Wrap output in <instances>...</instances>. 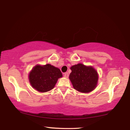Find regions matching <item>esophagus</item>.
<instances>
[{
  "label": "esophagus",
  "mask_w": 130,
  "mask_h": 130,
  "mask_svg": "<svg viewBox=\"0 0 130 130\" xmlns=\"http://www.w3.org/2000/svg\"><path fill=\"white\" fill-rule=\"evenodd\" d=\"M63 76H64V77L65 78H68V76H69V74H68V72H66V73H65L64 74H63Z\"/></svg>",
  "instance_id": "esophagus-1"
}]
</instances>
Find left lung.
Wrapping results in <instances>:
<instances>
[{
  "mask_svg": "<svg viewBox=\"0 0 130 130\" xmlns=\"http://www.w3.org/2000/svg\"><path fill=\"white\" fill-rule=\"evenodd\" d=\"M70 69L72 72L69 77L74 89L81 93H87L96 88L99 74L93 67L80 63L72 66Z\"/></svg>",
  "mask_w": 130,
  "mask_h": 130,
  "instance_id": "1",
  "label": "left lung"
}]
</instances>
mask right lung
Returning a JSON list of instances; mask_svg holds the SVG:
<instances>
[{
  "label": "right lung",
  "instance_id": "obj_1",
  "mask_svg": "<svg viewBox=\"0 0 130 130\" xmlns=\"http://www.w3.org/2000/svg\"><path fill=\"white\" fill-rule=\"evenodd\" d=\"M62 77L60 69L50 63L37 65L28 74L30 85L39 92H46L53 89L58 78Z\"/></svg>",
  "mask_w": 130,
  "mask_h": 130
}]
</instances>
